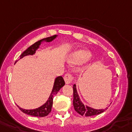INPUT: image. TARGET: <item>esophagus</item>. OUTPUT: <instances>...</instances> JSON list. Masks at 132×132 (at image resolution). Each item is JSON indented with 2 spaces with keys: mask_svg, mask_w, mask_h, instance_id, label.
<instances>
[{
  "mask_svg": "<svg viewBox=\"0 0 132 132\" xmlns=\"http://www.w3.org/2000/svg\"><path fill=\"white\" fill-rule=\"evenodd\" d=\"M64 81L66 84H70V83L72 82V80H73V76L70 73H66L64 76Z\"/></svg>",
  "mask_w": 132,
  "mask_h": 132,
  "instance_id": "1",
  "label": "esophagus"
}]
</instances>
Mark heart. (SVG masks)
<instances>
[{"label":"heart","mask_w":132,"mask_h":132,"mask_svg":"<svg viewBox=\"0 0 132 132\" xmlns=\"http://www.w3.org/2000/svg\"><path fill=\"white\" fill-rule=\"evenodd\" d=\"M92 57V53L88 50L77 51L69 60V62L75 64H81L87 62Z\"/></svg>","instance_id":"obj_1"}]
</instances>
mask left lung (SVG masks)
<instances>
[{"mask_svg":"<svg viewBox=\"0 0 132 132\" xmlns=\"http://www.w3.org/2000/svg\"><path fill=\"white\" fill-rule=\"evenodd\" d=\"M73 107H74V109L76 110V112H77L79 114L82 115V116L90 117L93 116V115H96V114H99L100 113H103V111H105L108 109V108H106L105 109H94V108H92L91 107L88 106V105H84V103L81 102V99H80L79 96V94L77 91V88H76V85H73Z\"/></svg>","mask_w":132,"mask_h":132,"instance_id":"1","label":"left lung"}]
</instances>
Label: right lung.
<instances>
[{
    "instance_id": "right-lung-1",
    "label": "right lung",
    "mask_w": 132,
    "mask_h": 132,
    "mask_svg": "<svg viewBox=\"0 0 132 132\" xmlns=\"http://www.w3.org/2000/svg\"><path fill=\"white\" fill-rule=\"evenodd\" d=\"M56 37H57V35H54L52 36L47 37L46 38H44V39H42V40L36 42L33 45L29 47L28 49H26L25 51L20 55V59H22V58H23L25 56H27V55H33L34 54H35L36 50L39 48V47H40V45H41V44L43 42H51L53 40H55ZM64 85L65 82L64 81V79L62 78V76H59V77H57L55 79L53 88L52 91H51V94L49 96L47 101L44 103V105L39 107L38 108L34 109H23V108H19L18 105V107L22 112H23L25 114H29V115H31V116L34 117H43L47 116L51 111L53 96L57 94V92L60 90V88H62Z\"/></svg>"
}]
</instances>
